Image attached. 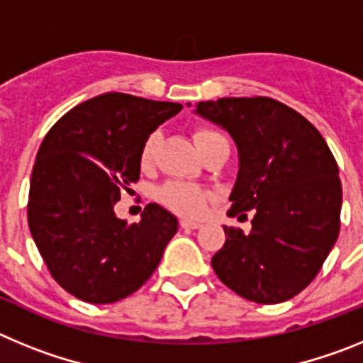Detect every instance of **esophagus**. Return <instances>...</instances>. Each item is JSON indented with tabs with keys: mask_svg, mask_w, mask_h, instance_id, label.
Returning a JSON list of instances; mask_svg holds the SVG:
<instances>
[{
	"mask_svg": "<svg viewBox=\"0 0 363 363\" xmlns=\"http://www.w3.org/2000/svg\"><path fill=\"white\" fill-rule=\"evenodd\" d=\"M179 225L184 227V229H200L201 223L200 221H192V220H182L179 221Z\"/></svg>",
	"mask_w": 363,
	"mask_h": 363,
	"instance_id": "obj_1",
	"label": "esophagus"
}]
</instances>
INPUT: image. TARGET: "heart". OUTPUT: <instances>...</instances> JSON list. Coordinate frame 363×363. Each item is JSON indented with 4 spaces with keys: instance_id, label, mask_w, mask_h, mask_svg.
<instances>
[{
    "instance_id": "obj_1",
    "label": "heart",
    "mask_w": 363,
    "mask_h": 363,
    "mask_svg": "<svg viewBox=\"0 0 363 363\" xmlns=\"http://www.w3.org/2000/svg\"><path fill=\"white\" fill-rule=\"evenodd\" d=\"M216 136H221V134L214 133L211 129H200L194 134V140H196V145H201V143L209 142L211 138ZM160 140H162V134L156 130V133L149 134L145 142H143L142 152H140V162H142L143 167H149L152 163L156 150H158ZM158 196L162 203H165L174 213L182 214V216L194 218L203 213L209 194L198 185L184 184V182H169V184L160 189Z\"/></svg>"
}]
</instances>
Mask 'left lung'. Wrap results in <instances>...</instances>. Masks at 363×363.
Masks as SVG:
<instances>
[{
  "mask_svg": "<svg viewBox=\"0 0 363 363\" xmlns=\"http://www.w3.org/2000/svg\"><path fill=\"white\" fill-rule=\"evenodd\" d=\"M194 112L227 130L238 150L227 214L252 211L249 234L225 227V243L211 259L214 272L256 303L296 296L340 233L342 184L331 149L311 121L277 99L220 98L200 101Z\"/></svg>",
  "mask_w": 363,
  "mask_h": 363,
  "instance_id": "1",
  "label": "left lung"
}]
</instances>
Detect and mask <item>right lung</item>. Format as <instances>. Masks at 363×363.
Instances as JSON below:
<instances>
[{
	"instance_id": "add662e5",
	"label": "right lung",
	"mask_w": 363,
	"mask_h": 363,
	"mask_svg": "<svg viewBox=\"0 0 363 363\" xmlns=\"http://www.w3.org/2000/svg\"><path fill=\"white\" fill-rule=\"evenodd\" d=\"M182 105L105 92L70 108L47 133L32 169L28 229L54 280L89 303H114L150 278L178 220L149 203L140 223L114 214L140 179L149 134Z\"/></svg>"
}]
</instances>
